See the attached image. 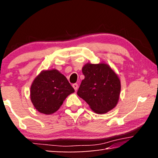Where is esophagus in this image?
<instances>
[{"mask_svg": "<svg viewBox=\"0 0 158 158\" xmlns=\"http://www.w3.org/2000/svg\"><path fill=\"white\" fill-rule=\"evenodd\" d=\"M73 86L74 88V89L77 91V89H78V84H73Z\"/></svg>", "mask_w": 158, "mask_h": 158, "instance_id": "obj_1", "label": "esophagus"}]
</instances>
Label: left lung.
<instances>
[{"instance_id": "obj_1", "label": "left lung", "mask_w": 158, "mask_h": 158, "mask_svg": "<svg viewBox=\"0 0 158 158\" xmlns=\"http://www.w3.org/2000/svg\"><path fill=\"white\" fill-rule=\"evenodd\" d=\"M85 77L77 95L86 102L93 111L105 114L117 105L121 81L117 74L105 63H87L82 68Z\"/></svg>"}]
</instances>
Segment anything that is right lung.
<instances>
[{
	"label": "right lung",
	"mask_w": 158,
	"mask_h": 158,
	"mask_svg": "<svg viewBox=\"0 0 158 158\" xmlns=\"http://www.w3.org/2000/svg\"><path fill=\"white\" fill-rule=\"evenodd\" d=\"M74 89L66 77L56 69L42 71L31 87V99L37 111L52 114L63 105Z\"/></svg>",
	"instance_id": "right-lung-1"
}]
</instances>
